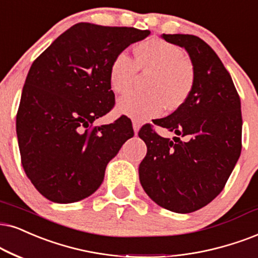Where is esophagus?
<instances>
[{"label":"esophagus","mask_w":258,"mask_h":258,"mask_svg":"<svg viewBox=\"0 0 258 258\" xmlns=\"http://www.w3.org/2000/svg\"><path fill=\"white\" fill-rule=\"evenodd\" d=\"M132 126H133V130H135V133L137 135V133H138V131H139V128H140V122L136 121V120H133Z\"/></svg>","instance_id":"34e87169"}]
</instances>
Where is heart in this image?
Segmentation results:
<instances>
[{
	"instance_id": "obj_1",
	"label": "heart",
	"mask_w": 258,
	"mask_h": 258,
	"mask_svg": "<svg viewBox=\"0 0 258 258\" xmlns=\"http://www.w3.org/2000/svg\"><path fill=\"white\" fill-rule=\"evenodd\" d=\"M138 71L151 73L146 91H130L118 101V110L130 118L146 120L157 116L163 109L175 110L189 99L195 84L193 64L177 45L152 38L138 44L133 59L120 52L109 68V86L118 94L132 87Z\"/></svg>"
}]
</instances>
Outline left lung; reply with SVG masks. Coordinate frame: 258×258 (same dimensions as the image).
Instances as JSON below:
<instances>
[{
	"instance_id": "left-lung-1",
	"label": "left lung",
	"mask_w": 258,
	"mask_h": 258,
	"mask_svg": "<svg viewBox=\"0 0 258 258\" xmlns=\"http://www.w3.org/2000/svg\"><path fill=\"white\" fill-rule=\"evenodd\" d=\"M162 38L187 50L195 84L183 106L153 123L189 139L163 138L151 123L143 126L138 136L148 152L139 164V180L161 207L190 213L220 194L239 158L240 99L223 61L202 39L191 34Z\"/></svg>"
}]
</instances>
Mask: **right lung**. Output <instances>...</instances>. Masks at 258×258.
<instances>
[{
  "label": "right lung",
  "mask_w": 258,
  "mask_h": 258,
  "mask_svg": "<svg viewBox=\"0 0 258 258\" xmlns=\"http://www.w3.org/2000/svg\"><path fill=\"white\" fill-rule=\"evenodd\" d=\"M149 34L80 22L33 61L16 113V135L22 168L42 197L57 204L89 197L102 183L108 162L135 135L125 115L109 125L93 122L115 105L109 86L113 59Z\"/></svg>",
  "instance_id": "1"
}]
</instances>
